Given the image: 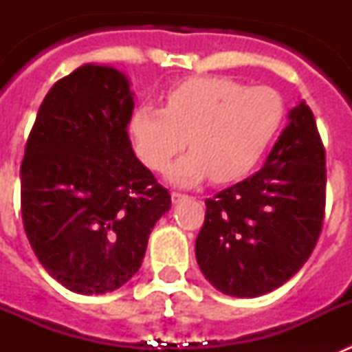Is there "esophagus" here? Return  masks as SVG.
I'll return each instance as SVG.
<instances>
[{
	"label": "esophagus",
	"mask_w": 352,
	"mask_h": 352,
	"mask_svg": "<svg viewBox=\"0 0 352 352\" xmlns=\"http://www.w3.org/2000/svg\"><path fill=\"white\" fill-rule=\"evenodd\" d=\"M170 199H173L174 204H178V203H182V201H186V199H188V195L182 194V192H173V194H170Z\"/></svg>",
	"instance_id": "obj_1"
}]
</instances>
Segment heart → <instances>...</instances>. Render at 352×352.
Wrapping results in <instances>:
<instances>
[{
	"label": "heart",
	"instance_id": "heart-1",
	"mask_svg": "<svg viewBox=\"0 0 352 352\" xmlns=\"http://www.w3.org/2000/svg\"><path fill=\"white\" fill-rule=\"evenodd\" d=\"M285 116L284 98L268 86L248 88L229 77H194L166 95V107L142 105L132 118L141 160L164 170L186 146L190 153L169 170L176 185H195L211 176L227 183L259 164Z\"/></svg>",
	"mask_w": 352,
	"mask_h": 352
}]
</instances>
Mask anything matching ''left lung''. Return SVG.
<instances>
[{
    "label": "left lung",
    "instance_id": "obj_1",
    "mask_svg": "<svg viewBox=\"0 0 352 352\" xmlns=\"http://www.w3.org/2000/svg\"><path fill=\"white\" fill-rule=\"evenodd\" d=\"M289 120L263 169L206 199L195 257L229 296L280 287L307 263L322 231L324 144L309 105L301 102Z\"/></svg>",
    "mask_w": 352,
    "mask_h": 352
}]
</instances>
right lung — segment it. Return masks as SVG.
I'll list each match as a JSON object with an SVG mask.
<instances>
[{
	"mask_svg": "<svg viewBox=\"0 0 352 352\" xmlns=\"http://www.w3.org/2000/svg\"><path fill=\"white\" fill-rule=\"evenodd\" d=\"M133 98L111 67L84 65L49 89L21 164V213L40 264L79 294H104L141 268L170 194L133 153Z\"/></svg>",
	"mask_w": 352,
	"mask_h": 352,
	"instance_id": "1",
	"label": "right lung"
}]
</instances>
